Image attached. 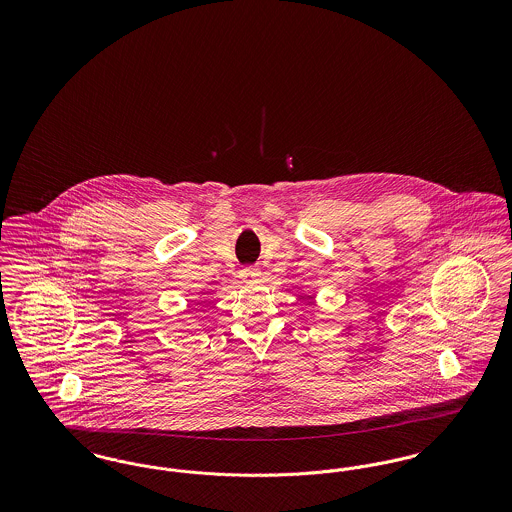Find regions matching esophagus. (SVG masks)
<instances>
[{
  "label": "esophagus",
  "mask_w": 512,
  "mask_h": 512,
  "mask_svg": "<svg viewBox=\"0 0 512 512\" xmlns=\"http://www.w3.org/2000/svg\"><path fill=\"white\" fill-rule=\"evenodd\" d=\"M259 276H261V272H259L257 268L247 267L240 270V278H242L244 282H253V280H257Z\"/></svg>",
  "instance_id": "34e87169"
}]
</instances>
